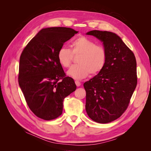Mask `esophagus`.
Instances as JSON below:
<instances>
[{"label":"esophagus","mask_w":151,"mask_h":151,"mask_svg":"<svg viewBox=\"0 0 151 151\" xmlns=\"http://www.w3.org/2000/svg\"><path fill=\"white\" fill-rule=\"evenodd\" d=\"M75 83H76V86H77V87H79V86H80L81 85V83H80V82H79V81H75Z\"/></svg>","instance_id":"34e87169"}]
</instances>
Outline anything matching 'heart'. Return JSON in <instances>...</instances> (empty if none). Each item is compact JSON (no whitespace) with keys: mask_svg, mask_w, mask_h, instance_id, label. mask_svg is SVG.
I'll use <instances>...</instances> for the list:
<instances>
[{"mask_svg":"<svg viewBox=\"0 0 151 151\" xmlns=\"http://www.w3.org/2000/svg\"><path fill=\"white\" fill-rule=\"evenodd\" d=\"M70 47L71 50L61 47L57 52L58 62L64 68L70 65L73 55H80L77 61L79 64L70 68L67 71L68 76L80 80L90 74L97 75L104 69L107 62V52L101 45H96L93 40L81 36L72 41Z\"/></svg>","mask_w":151,"mask_h":151,"instance_id":"1","label":"heart"}]
</instances>
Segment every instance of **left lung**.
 <instances>
[{"label": "left lung", "instance_id": "obj_1", "mask_svg": "<svg viewBox=\"0 0 151 151\" xmlns=\"http://www.w3.org/2000/svg\"><path fill=\"white\" fill-rule=\"evenodd\" d=\"M86 35L103 42L107 62L99 74L84 84L86 110L93 121L107 123L120 117L129 106L137 83L136 59L115 33L93 30Z\"/></svg>", "mask_w": 151, "mask_h": 151}]
</instances>
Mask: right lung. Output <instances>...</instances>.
<instances>
[{"label": "right lung", "mask_w": 151, "mask_h": 151, "mask_svg": "<svg viewBox=\"0 0 151 151\" xmlns=\"http://www.w3.org/2000/svg\"><path fill=\"white\" fill-rule=\"evenodd\" d=\"M77 33L65 27L43 28L21 55L19 85L29 109L42 119L61 115L63 99L76 89L74 79L65 76L58 63L57 52Z\"/></svg>", "instance_id": "obj_1"}]
</instances>
